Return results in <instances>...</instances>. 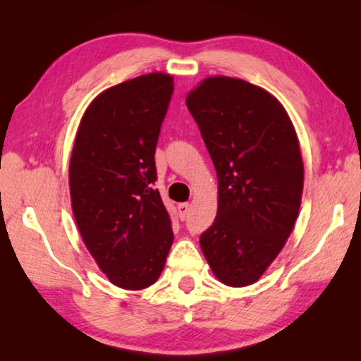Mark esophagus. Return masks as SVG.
I'll list each match as a JSON object with an SVG mask.
<instances>
[{
  "label": "esophagus",
  "instance_id": "1",
  "mask_svg": "<svg viewBox=\"0 0 361 361\" xmlns=\"http://www.w3.org/2000/svg\"><path fill=\"white\" fill-rule=\"evenodd\" d=\"M188 213H189V204H178V215H180V218L181 219H186V216H188Z\"/></svg>",
  "mask_w": 361,
  "mask_h": 361
}]
</instances>
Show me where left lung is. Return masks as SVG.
<instances>
[{"label": "left lung", "mask_w": 361, "mask_h": 361, "mask_svg": "<svg viewBox=\"0 0 361 361\" xmlns=\"http://www.w3.org/2000/svg\"><path fill=\"white\" fill-rule=\"evenodd\" d=\"M218 176V212L200 235L212 271L255 283L283 248L301 205L304 166L285 108L242 79L207 78L186 99Z\"/></svg>", "instance_id": "left-lung-1"}]
</instances>
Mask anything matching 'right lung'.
<instances>
[{
    "label": "right lung",
    "mask_w": 361,
    "mask_h": 361,
    "mask_svg": "<svg viewBox=\"0 0 361 361\" xmlns=\"http://www.w3.org/2000/svg\"><path fill=\"white\" fill-rule=\"evenodd\" d=\"M173 95L164 73L106 89L79 124L70 159L71 207L85 247L109 282L143 290L156 282L173 242L154 189L156 145Z\"/></svg>",
    "instance_id": "add662e5"
}]
</instances>
